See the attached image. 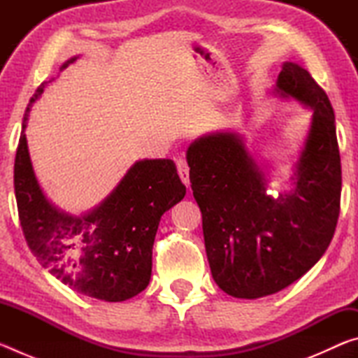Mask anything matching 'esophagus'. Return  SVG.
Returning a JSON list of instances; mask_svg holds the SVG:
<instances>
[{"label":"esophagus","instance_id":"34e87169","mask_svg":"<svg viewBox=\"0 0 358 358\" xmlns=\"http://www.w3.org/2000/svg\"><path fill=\"white\" fill-rule=\"evenodd\" d=\"M177 171L181 181H183L186 186H189V166H187L185 157H178L177 159Z\"/></svg>","mask_w":358,"mask_h":358}]
</instances>
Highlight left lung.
Masks as SVG:
<instances>
[{"mask_svg": "<svg viewBox=\"0 0 358 358\" xmlns=\"http://www.w3.org/2000/svg\"><path fill=\"white\" fill-rule=\"evenodd\" d=\"M275 94L313 110L290 191L266 194V167L238 132H211L186 151L211 275L235 299L276 294L301 278L324 256L339 216L341 159L329 96L290 62L282 63Z\"/></svg>", "mask_w": 358, "mask_h": 358, "instance_id": "8db88e82", "label": "left lung"}]
</instances>
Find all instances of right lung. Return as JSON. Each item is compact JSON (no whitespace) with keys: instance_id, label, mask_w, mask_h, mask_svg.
<instances>
[{"instance_id":"right-lung-1","label":"right lung","mask_w":358,"mask_h":358,"mask_svg":"<svg viewBox=\"0 0 358 358\" xmlns=\"http://www.w3.org/2000/svg\"><path fill=\"white\" fill-rule=\"evenodd\" d=\"M66 62L59 71L74 63ZM29 101L14 164L19 217L29 250L39 264L78 294L124 301L141 294L151 278V251L161 216L186 194L173 161L142 159L98 207L80 216L66 213L45 197L36 178L25 136Z\"/></svg>"}]
</instances>
